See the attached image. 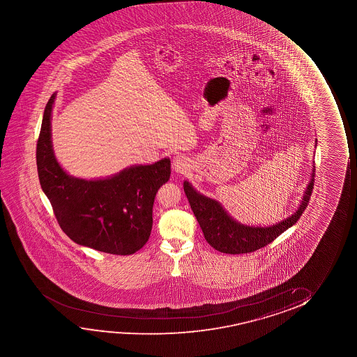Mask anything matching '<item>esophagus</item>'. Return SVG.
I'll list each match as a JSON object with an SVG mask.
<instances>
[{"mask_svg": "<svg viewBox=\"0 0 357 357\" xmlns=\"http://www.w3.org/2000/svg\"><path fill=\"white\" fill-rule=\"evenodd\" d=\"M172 167H173V171H176V173H183V174H184V173H186L188 169L190 168V163H189V160H188L185 156H183V155H178V156L173 158Z\"/></svg>", "mask_w": 357, "mask_h": 357, "instance_id": "esophagus-1", "label": "esophagus"}]
</instances>
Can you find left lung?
Returning <instances> with one entry per match:
<instances>
[{"instance_id":"8db88e82","label":"left lung","mask_w":357,"mask_h":357,"mask_svg":"<svg viewBox=\"0 0 357 357\" xmlns=\"http://www.w3.org/2000/svg\"><path fill=\"white\" fill-rule=\"evenodd\" d=\"M314 146H317V142ZM313 181L314 166L298 210L289 215L288 218L268 227H255L240 223L225 210L220 202L202 195L188 181H184V191L191 210L205 235L206 241L213 249L223 254H248L271 244L279 235L298 222L312 195Z\"/></svg>"}]
</instances>
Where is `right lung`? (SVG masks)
Here are the masks:
<instances>
[{
    "mask_svg": "<svg viewBox=\"0 0 357 357\" xmlns=\"http://www.w3.org/2000/svg\"><path fill=\"white\" fill-rule=\"evenodd\" d=\"M50 98L36 146L41 189L59 227L74 243L101 252L132 255L146 244L152 229V207L158 189L171 176V160L124 168L101 179L69 176L54 156Z\"/></svg>",
    "mask_w": 357,
    "mask_h": 357,
    "instance_id": "right-lung-1",
    "label": "right lung"
}]
</instances>
